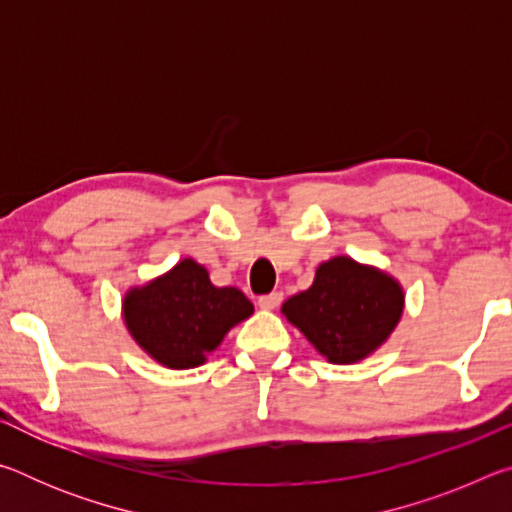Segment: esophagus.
<instances>
[{
    "mask_svg": "<svg viewBox=\"0 0 512 512\" xmlns=\"http://www.w3.org/2000/svg\"><path fill=\"white\" fill-rule=\"evenodd\" d=\"M280 302H282V293H280V291L266 293V296H259V298H257L259 309H266V311L280 307Z\"/></svg>",
    "mask_w": 512,
    "mask_h": 512,
    "instance_id": "obj_1",
    "label": "esophagus"
}]
</instances>
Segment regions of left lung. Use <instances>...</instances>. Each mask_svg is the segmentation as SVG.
<instances>
[{
  "label": "left lung",
  "instance_id": "8db88e82",
  "mask_svg": "<svg viewBox=\"0 0 512 512\" xmlns=\"http://www.w3.org/2000/svg\"><path fill=\"white\" fill-rule=\"evenodd\" d=\"M282 314L329 363H357L400 323L404 289L381 268L339 255L316 268L314 284L284 302Z\"/></svg>",
  "mask_w": 512,
  "mask_h": 512
}]
</instances>
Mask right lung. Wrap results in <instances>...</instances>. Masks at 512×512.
<instances>
[{
	"label": "right lung",
	"mask_w": 512,
	"mask_h": 512,
	"mask_svg": "<svg viewBox=\"0 0 512 512\" xmlns=\"http://www.w3.org/2000/svg\"><path fill=\"white\" fill-rule=\"evenodd\" d=\"M253 311L244 293L214 287L207 268L189 257L142 287H131L121 302L133 341L171 370L201 366L223 336Z\"/></svg>",
	"instance_id": "1"
}]
</instances>
